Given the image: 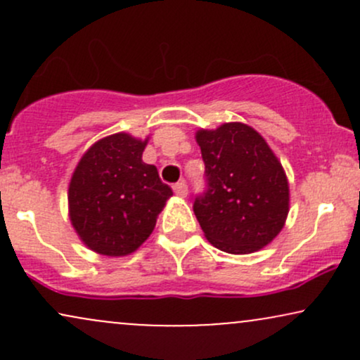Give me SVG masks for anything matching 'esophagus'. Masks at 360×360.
Masks as SVG:
<instances>
[{"instance_id":"1","label":"esophagus","mask_w":360,"mask_h":360,"mask_svg":"<svg viewBox=\"0 0 360 360\" xmlns=\"http://www.w3.org/2000/svg\"><path fill=\"white\" fill-rule=\"evenodd\" d=\"M172 189H174V193H176L179 198H186V196H188V186H186L184 181H181V183L174 184V188H172Z\"/></svg>"}]
</instances>
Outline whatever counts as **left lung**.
I'll return each instance as SVG.
<instances>
[{
    "label": "left lung",
    "instance_id": "obj_1",
    "mask_svg": "<svg viewBox=\"0 0 360 360\" xmlns=\"http://www.w3.org/2000/svg\"><path fill=\"white\" fill-rule=\"evenodd\" d=\"M208 189L194 200L205 237L226 254H252L278 237L289 213L281 160L257 130L240 122L196 131Z\"/></svg>",
    "mask_w": 360,
    "mask_h": 360
}]
</instances>
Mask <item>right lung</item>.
Instances as JSON below:
<instances>
[{
  "instance_id": "1",
  "label": "right lung",
  "mask_w": 360,
  "mask_h": 360,
  "mask_svg": "<svg viewBox=\"0 0 360 360\" xmlns=\"http://www.w3.org/2000/svg\"><path fill=\"white\" fill-rule=\"evenodd\" d=\"M148 142L130 134L98 140L81 157L69 183V218L88 249L130 255L154 232L172 189L142 160Z\"/></svg>"
}]
</instances>
